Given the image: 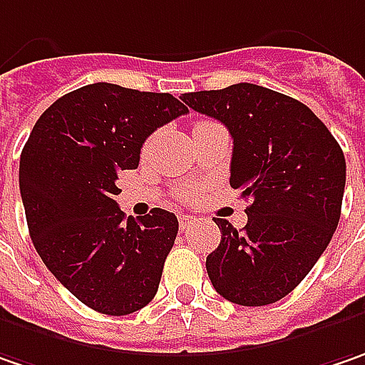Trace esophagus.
Masks as SVG:
<instances>
[{"mask_svg":"<svg viewBox=\"0 0 365 365\" xmlns=\"http://www.w3.org/2000/svg\"><path fill=\"white\" fill-rule=\"evenodd\" d=\"M194 220H196V218H192V216H183L182 214V216H180V229H182V232L183 230H187V227H190Z\"/></svg>","mask_w":365,"mask_h":365,"instance_id":"34e87169","label":"esophagus"}]
</instances>
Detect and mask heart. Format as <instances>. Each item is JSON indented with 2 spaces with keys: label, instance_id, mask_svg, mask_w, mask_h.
Returning a JSON list of instances; mask_svg holds the SVG:
<instances>
[{
  "label": "heart",
  "instance_id": "obj_1",
  "mask_svg": "<svg viewBox=\"0 0 365 365\" xmlns=\"http://www.w3.org/2000/svg\"><path fill=\"white\" fill-rule=\"evenodd\" d=\"M178 194H180V198H183V200L194 198V190H190V187H183V190H180Z\"/></svg>",
  "mask_w": 365,
  "mask_h": 365
}]
</instances>
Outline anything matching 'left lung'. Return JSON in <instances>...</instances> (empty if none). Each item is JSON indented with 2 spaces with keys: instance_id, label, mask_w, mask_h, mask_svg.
Masks as SVG:
<instances>
[{
  "instance_id": "left-lung-1",
  "label": "left lung",
  "mask_w": 365,
  "mask_h": 365,
  "mask_svg": "<svg viewBox=\"0 0 365 365\" xmlns=\"http://www.w3.org/2000/svg\"><path fill=\"white\" fill-rule=\"evenodd\" d=\"M182 100L229 128L230 187L251 200L243 230L214 218L220 245L206 257L214 290L241 307L277 302L307 277L339 225V143L309 106L262 86L192 91Z\"/></svg>"
}]
</instances>
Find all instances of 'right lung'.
<instances>
[{"instance_id": "obj_1", "label": "right lung", "mask_w": 365, "mask_h": 365, "mask_svg": "<svg viewBox=\"0 0 365 365\" xmlns=\"http://www.w3.org/2000/svg\"><path fill=\"white\" fill-rule=\"evenodd\" d=\"M185 112L171 93L91 83L44 110L26 140L20 194L32 243L89 309L122 317L157 294L178 218L163 208L126 218L116 182L138 167L147 136Z\"/></svg>"}]
</instances>
